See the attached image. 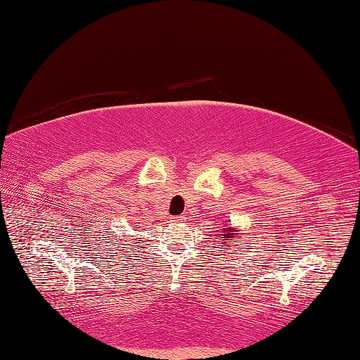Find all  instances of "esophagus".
<instances>
[{
  "label": "esophagus",
  "instance_id": "obj_1",
  "mask_svg": "<svg viewBox=\"0 0 360 360\" xmlns=\"http://www.w3.org/2000/svg\"><path fill=\"white\" fill-rule=\"evenodd\" d=\"M172 221L174 223H184L185 221V217H175V218H172Z\"/></svg>",
  "mask_w": 360,
  "mask_h": 360
}]
</instances>
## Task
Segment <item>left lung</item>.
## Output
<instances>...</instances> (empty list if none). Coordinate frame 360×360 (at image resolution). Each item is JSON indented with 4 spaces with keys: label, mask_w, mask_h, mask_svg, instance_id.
<instances>
[{
    "label": "left lung",
    "mask_w": 360,
    "mask_h": 360,
    "mask_svg": "<svg viewBox=\"0 0 360 360\" xmlns=\"http://www.w3.org/2000/svg\"><path fill=\"white\" fill-rule=\"evenodd\" d=\"M243 234L240 232V229L238 228H232L231 224H226L223 226V231L221 234H219V245H217V247H219L221 250H229L228 245L229 242H237L240 243L242 242V237Z\"/></svg>",
    "instance_id": "1"
}]
</instances>
